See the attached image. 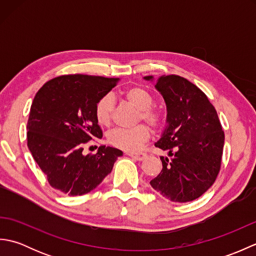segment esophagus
Listing matches in <instances>:
<instances>
[{
    "mask_svg": "<svg viewBox=\"0 0 256 256\" xmlns=\"http://www.w3.org/2000/svg\"><path fill=\"white\" fill-rule=\"evenodd\" d=\"M130 157H132L133 160H138V162H140V160H144L146 157H148V155H146L145 153H138V154H133V153H128V154Z\"/></svg>",
    "mask_w": 256,
    "mask_h": 256,
    "instance_id": "esophagus-1",
    "label": "esophagus"
}]
</instances>
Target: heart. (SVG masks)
<instances>
[{
  "label": "heart",
  "instance_id": "heart-1",
  "mask_svg": "<svg viewBox=\"0 0 256 256\" xmlns=\"http://www.w3.org/2000/svg\"><path fill=\"white\" fill-rule=\"evenodd\" d=\"M124 96L128 102L138 108V118H142L152 126H158L162 123V116L158 111L150 106H153V96L142 86H132L124 92ZM114 108V100L111 94H106L98 100L94 114L98 123L102 126L108 125L111 122L112 112ZM150 138V131L145 125H138L133 128H114L108 134V140L111 145L123 150L128 153L138 152L144 143Z\"/></svg>",
  "mask_w": 256,
  "mask_h": 256
}]
</instances>
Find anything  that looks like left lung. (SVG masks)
<instances>
[{"mask_svg": "<svg viewBox=\"0 0 256 256\" xmlns=\"http://www.w3.org/2000/svg\"><path fill=\"white\" fill-rule=\"evenodd\" d=\"M144 80L155 82L166 103V126L155 146L172 157L160 156L162 170L150 186L174 202L192 201L212 186L220 170L224 133L218 114L187 79L170 74Z\"/></svg>", "mask_w": 256, "mask_h": 256, "instance_id": "obj_1", "label": "left lung"}]
</instances>
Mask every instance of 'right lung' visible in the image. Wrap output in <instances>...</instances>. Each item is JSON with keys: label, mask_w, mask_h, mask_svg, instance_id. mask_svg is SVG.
Here are the masks:
<instances>
[{"label": "right lung", "mask_w": 256, "mask_h": 256, "mask_svg": "<svg viewBox=\"0 0 256 256\" xmlns=\"http://www.w3.org/2000/svg\"><path fill=\"white\" fill-rule=\"evenodd\" d=\"M118 78L60 76L48 81L32 100L27 122V146L50 186L67 196L90 192L111 172L122 150L100 146L84 155V145L101 138L96 118L98 100Z\"/></svg>", "instance_id": "1"}]
</instances>
